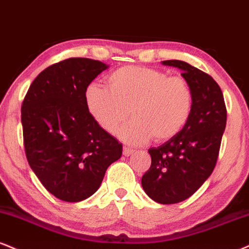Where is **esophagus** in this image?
Here are the masks:
<instances>
[{
  "instance_id": "1",
  "label": "esophagus",
  "mask_w": 249,
  "mask_h": 249,
  "mask_svg": "<svg viewBox=\"0 0 249 249\" xmlns=\"http://www.w3.org/2000/svg\"><path fill=\"white\" fill-rule=\"evenodd\" d=\"M134 153V149L130 148V147H124L123 148V154L125 155V157H130V155H132Z\"/></svg>"
}]
</instances>
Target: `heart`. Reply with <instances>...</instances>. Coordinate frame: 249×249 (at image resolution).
I'll return each mask as SVG.
<instances>
[{
    "label": "heart",
    "instance_id": "b5f03b06",
    "mask_svg": "<svg viewBox=\"0 0 249 249\" xmlns=\"http://www.w3.org/2000/svg\"><path fill=\"white\" fill-rule=\"evenodd\" d=\"M107 87L90 83L86 89V106L104 131L139 145L152 137L158 142L173 139L183 131L194 107V92L182 76L142 66H124L107 79Z\"/></svg>",
    "mask_w": 249,
    "mask_h": 249
}]
</instances>
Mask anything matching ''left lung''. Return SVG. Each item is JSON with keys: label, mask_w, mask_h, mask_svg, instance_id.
<instances>
[{"label": "left lung", "mask_w": 249, "mask_h": 249, "mask_svg": "<svg viewBox=\"0 0 249 249\" xmlns=\"http://www.w3.org/2000/svg\"><path fill=\"white\" fill-rule=\"evenodd\" d=\"M162 65L182 71L193 89L194 107L178 136L148 149L152 163L142 185L155 202L175 204L189 198L213 172L227 112L220 87L209 74L181 60H166Z\"/></svg>", "instance_id": "obj_1"}]
</instances>
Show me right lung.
<instances>
[{
    "instance_id": "right-lung-1",
    "label": "right lung",
    "mask_w": 249,
    "mask_h": 249,
    "mask_svg": "<svg viewBox=\"0 0 249 249\" xmlns=\"http://www.w3.org/2000/svg\"><path fill=\"white\" fill-rule=\"evenodd\" d=\"M109 66L70 58L41 71L22 104L24 148L41 184L56 198L80 202L97 191L123 146L96 123L86 89Z\"/></svg>"
}]
</instances>
